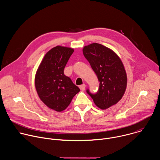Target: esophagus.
I'll use <instances>...</instances> for the list:
<instances>
[{
	"instance_id": "esophagus-1",
	"label": "esophagus",
	"mask_w": 160,
	"mask_h": 160,
	"mask_svg": "<svg viewBox=\"0 0 160 160\" xmlns=\"http://www.w3.org/2000/svg\"><path fill=\"white\" fill-rule=\"evenodd\" d=\"M85 87H86V85H85V84L81 85H80V87H79V88H80V90H82V91H83V90H85Z\"/></svg>"
}]
</instances>
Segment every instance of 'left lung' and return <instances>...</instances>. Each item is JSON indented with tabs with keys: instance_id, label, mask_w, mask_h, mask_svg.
Wrapping results in <instances>:
<instances>
[{
	"instance_id": "8db88e82",
	"label": "left lung",
	"mask_w": 160,
	"mask_h": 160,
	"mask_svg": "<svg viewBox=\"0 0 160 160\" xmlns=\"http://www.w3.org/2000/svg\"><path fill=\"white\" fill-rule=\"evenodd\" d=\"M83 54L96 74L99 83L98 92H87L95 104L106 109L116 104L123 96L127 85V77L119 56L104 45L93 43L83 48Z\"/></svg>"
}]
</instances>
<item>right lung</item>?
Listing matches in <instances>:
<instances>
[{
    "label": "right lung",
    "instance_id": "right-lung-1",
    "mask_svg": "<svg viewBox=\"0 0 160 160\" xmlns=\"http://www.w3.org/2000/svg\"><path fill=\"white\" fill-rule=\"evenodd\" d=\"M74 52L73 48L58 45L44 56L35 77L40 100L48 108L61 112L71 103L80 88L64 75V67Z\"/></svg>",
    "mask_w": 160,
    "mask_h": 160
}]
</instances>
